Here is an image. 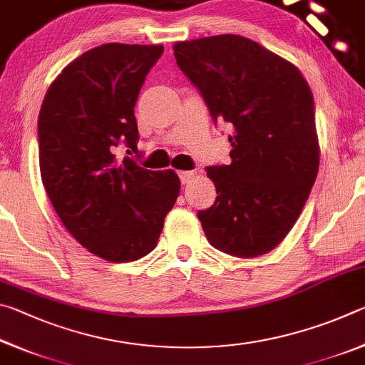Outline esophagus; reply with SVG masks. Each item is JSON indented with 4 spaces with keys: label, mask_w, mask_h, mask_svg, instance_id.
<instances>
[{
    "label": "esophagus",
    "mask_w": 365,
    "mask_h": 365,
    "mask_svg": "<svg viewBox=\"0 0 365 365\" xmlns=\"http://www.w3.org/2000/svg\"><path fill=\"white\" fill-rule=\"evenodd\" d=\"M178 177H180L182 183H190L196 177L195 170H180L178 172Z\"/></svg>",
    "instance_id": "esophagus-1"
}]
</instances>
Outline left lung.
<instances>
[{"mask_svg":"<svg viewBox=\"0 0 365 365\" xmlns=\"http://www.w3.org/2000/svg\"><path fill=\"white\" fill-rule=\"evenodd\" d=\"M174 56L214 120L230 123L228 165L207 168L214 205L197 211L207 242L235 257L277 248L319 172L314 96L298 67L242 35L177 41Z\"/></svg>","mask_w":365,"mask_h":365,"instance_id":"1","label":"left lung"}]
</instances>
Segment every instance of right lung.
<instances>
[{
  "label": "right lung",
  "instance_id": "right-lung-1",
  "mask_svg": "<svg viewBox=\"0 0 365 365\" xmlns=\"http://www.w3.org/2000/svg\"><path fill=\"white\" fill-rule=\"evenodd\" d=\"M163 45L106 43L67 64L38 115L40 172L61 222L91 255L130 262L156 248L180 193L174 170L119 158L137 153L135 104Z\"/></svg>",
  "mask_w": 365,
  "mask_h": 365
}]
</instances>
